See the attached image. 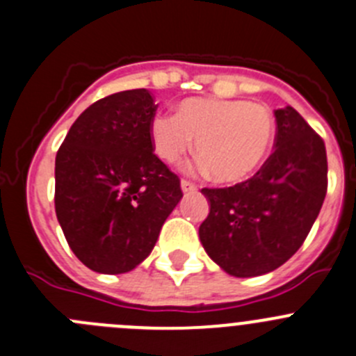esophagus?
Returning a JSON list of instances; mask_svg holds the SVG:
<instances>
[{"mask_svg":"<svg viewBox=\"0 0 356 356\" xmlns=\"http://www.w3.org/2000/svg\"><path fill=\"white\" fill-rule=\"evenodd\" d=\"M181 192H184V194H192V192H195L197 191V187H195L194 184H191V181H187V180H181Z\"/></svg>","mask_w":356,"mask_h":356,"instance_id":"1","label":"esophagus"}]
</instances>
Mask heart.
Here are the masks:
<instances>
[{"label":"heart","instance_id":"obj_1","mask_svg":"<svg viewBox=\"0 0 356 356\" xmlns=\"http://www.w3.org/2000/svg\"><path fill=\"white\" fill-rule=\"evenodd\" d=\"M150 138L162 161L175 164L197 141V164L220 184H239L264 164L274 140V118L266 106L238 99L191 97L176 115L152 120Z\"/></svg>","mask_w":356,"mask_h":356}]
</instances>
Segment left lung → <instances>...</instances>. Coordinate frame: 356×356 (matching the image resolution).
Returning a JSON list of instances; mask_svg holds the SVG:
<instances>
[{
    "label": "left lung",
    "instance_id": "1",
    "mask_svg": "<svg viewBox=\"0 0 356 356\" xmlns=\"http://www.w3.org/2000/svg\"><path fill=\"white\" fill-rule=\"evenodd\" d=\"M274 152L253 178L201 191L209 215L199 239L209 259L236 277L283 266L309 234L327 194L323 140L292 106L274 110Z\"/></svg>",
    "mask_w": 356,
    "mask_h": 356
}]
</instances>
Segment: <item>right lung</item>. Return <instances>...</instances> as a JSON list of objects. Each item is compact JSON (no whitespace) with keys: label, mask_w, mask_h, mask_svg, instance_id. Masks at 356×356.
Returning a JSON list of instances; mask_svg holds the SVG:
<instances>
[{"label":"right lung","mask_w":356,"mask_h":356,"mask_svg":"<svg viewBox=\"0 0 356 356\" xmlns=\"http://www.w3.org/2000/svg\"><path fill=\"white\" fill-rule=\"evenodd\" d=\"M150 90L90 104L56 155V215L80 262L101 274L129 273L157 243L184 197L180 180L154 154Z\"/></svg>","instance_id":"obj_1"}]
</instances>
